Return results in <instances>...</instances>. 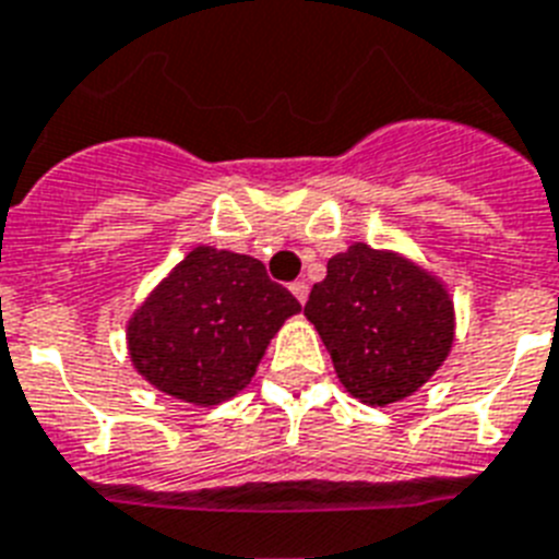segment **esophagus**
Segmentation results:
<instances>
[{
  "label": "esophagus",
  "instance_id": "34e87169",
  "mask_svg": "<svg viewBox=\"0 0 559 559\" xmlns=\"http://www.w3.org/2000/svg\"><path fill=\"white\" fill-rule=\"evenodd\" d=\"M290 294H294V297H297L299 302L306 306V299H308V283H306V280H297V283L290 285Z\"/></svg>",
  "mask_w": 559,
  "mask_h": 559
}]
</instances>
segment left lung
<instances>
[{
    "instance_id": "8db88e82",
    "label": "left lung",
    "mask_w": 559,
    "mask_h": 559,
    "mask_svg": "<svg viewBox=\"0 0 559 559\" xmlns=\"http://www.w3.org/2000/svg\"><path fill=\"white\" fill-rule=\"evenodd\" d=\"M306 317L345 391L366 405L412 396L454 345V302L445 285L403 253L366 242L331 257Z\"/></svg>"
}]
</instances>
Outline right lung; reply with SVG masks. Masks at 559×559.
Listing matches in <instances>:
<instances>
[{"label": "right lung", "mask_w": 559, "mask_h": 559, "mask_svg": "<svg viewBox=\"0 0 559 559\" xmlns=\"http://www.w3.org/2000/svg\"><path fill=\"white\" fill-rule=\"evenodd\" d=\"M299 308L260 260L200 246L133 311L128 352L154 389L207 408L246 389Z\"/></svg>", "instance_id": "right-lung-1"}]
</instances>
